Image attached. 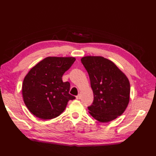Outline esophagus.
I'll list each match as a JSON object with an SVG mask.
<instances>
[{
    "instance_id": "1",
    "label": "esophagus",
    "mask_w": 156,
    "mask_h": 156,
    "mask_svg": "<svg viewBox=\"0 0 156 156\" xmlns=\"http://www.w3.org/2000/svg\"><path fill=\"white\" fill-rule=\"evenodd\" d=\"M76 98H77V99H80V98H81V94H79L77 96H76Z\"/></svg>"
}]
</instances>
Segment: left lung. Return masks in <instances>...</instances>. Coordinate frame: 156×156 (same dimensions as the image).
Wrapping results in <instances>:
<instances>
[{
  "mask_svg": "<svg viewBox=\"0 0 156 156\" xmlns=\"http://www.w3.org/2000/svg\"><path fill=\"white\" fill-rule=\"evenodd\" d=\"M81 63L89 74L94 94L88 107L90 115L101 122H108L122 115L130 101L128 79L111 60L101 56H86Z\"/></svg>",
  "mask_w": 156,
  "mask_h": 156,
  "instance_id": "left-lung-1",
  "label": "left lung"
}]
</instances>
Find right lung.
<instances>
[{
  "instance_id": "add662e5",
  "label": "right lung",
  "mask_w": 156,
  "mask_h": 156,
  "mask_svg": "<svg viewBox=\"0 0 156 156\" xmlns=\"http://www.w3.org/2000/svg\"><path fill=\"white\" fill-rule=\"evenodd\" d=\"M75 58L48 57L33 67L22 84V96L30 112L43 120L58 117L67 102L75 97L69 93L70 83L62 76L73 65Z\"/></svg>"
}]
</instances>
